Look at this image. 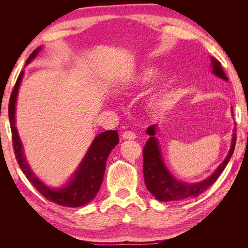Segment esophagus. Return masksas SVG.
<instances>
[{
	"label": "esophagus",
	"instance_id": "1",
	"mask_svg": "<svg viewBox=\"0 0 248 248\" xmlns=\"http://www.w3.org/2000/svg\"><path fill=\"white\" fill-rule=\"evenodd\" d=\"M123 139L124 140H135L136 139V135L133 133V132H131V131H125L124 133H123Z\"/></svg>",
	"mask_w": 248,
	"mask_h": 248
}]
</instances>
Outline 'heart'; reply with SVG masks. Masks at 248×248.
I'll return each instance as SVG.
<instances>
[{"label": "heart", "mask_w": 248, "mask_h": 248, "mask_svg": "<svg viewBox=\"0 0 248 248\" xmlns=\"http://www.w3.org/2000/svg\"><path fill=\"white\" fill-rule=\"evenodd\" d=\"M155 69L151 67H143L140 71L134 78H131L124 84V88L127 91H134L139 86L149 83L155 76ZM175 80L171 76H167L162 81L160 86L154 93H151L146 99L145 105L149 112L154 115H161L165 113L170 108L171 102V94Z\"/></svg>", "instance_id": "obj_1"}]
</instances>
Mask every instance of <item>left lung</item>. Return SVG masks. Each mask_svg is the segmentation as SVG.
Segmentation results:
<instances>
[{
  "label": "left lung",
  "mask_w": 248,
  "mask_h": 248,
  "mask_svg": "<svg viewBox=\"0 0 248 248\" xmlns=\"http://www.w3.org/2000/svg\"><path fill=\"white\" fill-rule=\"evenodd\" d=\"M211 60L212 73L217 78L224 81H228L224 70L222 69L220 62L210 57ZM157 130V124L150 125L147 129V134L149 135V140L144 147L143 156H144V178L147 189L154 195V196L160 200V202H181V200L191 199L199 196L205 189H208L212 184L217 181L220 173L223 172L225 167L227 166L229 160L232 156L235 147V128L232 131V139H231L230 149L227 156L220 163L219 166L214 170L212 175L199 182L188 183L183 182L173 177L170 171L167 170L164 161H163L162 150L160 143L155 138Z\"/></svg>",
  "instance_id": "obj_1"
}]
</instances>
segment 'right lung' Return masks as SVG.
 Instances as JSON below:
<instances>
[{
	"mask_svg": "<svg viewBox=\"0 0 248 248\" xmlns=\"http://www.w3.org/2000/svg\"><path fill=\"white\" fill-rule=\"evenodd\" d=\"M41 49H43V46H38L29 56L25 66H28L31 61L36 59V56L39 54ZM23 76L24 71H21L17 78V82L15 84L8 105V116L13 134L14 150L21 170L29 179L31 186H35L37 191L50 202L71 208L85 205L96 197L100 186H101L108 157L110 151L114 149V147L119 143L117 131H105V132L97 135L93 139L91 146H89L80 165L78 166L76 171L73 172V175L69 178L67 183L61 187L48 186L35 175L30 167L24 155L23 145L21 143L18 130L16 127V104H17V96Z\"/></svg>",
	"mask_w": 248,
	"mask_h": 248,
	"instance_id": "1",
	"label": "right lung"
}]
</instances>
